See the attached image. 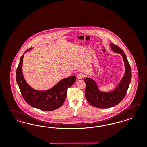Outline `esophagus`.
<instances>
[{
  "instance_id": "esophagus-1",
  "label": "esophagus",
  "mask_w": 147,
  "mask_h": 147,
  "mask_svg": "<svg viewBox=\"0 0 147 147\" xmlns=\"http://www.w3.org/2000/svg\"><path fill=\"white\" fill-rule=\"evenodd\" d=\"M84 76V74H82V73H78V74H77V76H76V77H77V78H78V79H82Z\"/></svg>"
}]
</instances>
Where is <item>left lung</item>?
<instances>
[{
  "label": "left lung",
  "mask_w": 147,
  "mask_h": 147,
  "mask_svg": "<svg viewBox=\"0 0 147 147\" xmlns=\"http://www.w3.org/2000/svg\"><path fill=\"white\" fill-rule=\"evenodd\" d=\"M111 49L114 52L120 53L125 62V76L115 89L109 93L101 92L98 89L95 81L89 78H86L85 97L87 101L94 107L108 108L120 103L127 94L131 79V69L126 55L118 46L111 44Z\"/></svg>",
  "instance_id": "1"
}]
</instances>
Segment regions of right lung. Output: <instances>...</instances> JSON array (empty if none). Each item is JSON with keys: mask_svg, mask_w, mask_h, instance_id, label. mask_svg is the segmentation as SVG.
<instances>
[{"mask_svg": "<svg viewBox=\"0 0 147 147\" xmlns=\"http://www.w3.org/2000/svg\"><path fill=\"white\" fill-rule=\"evenodd\" d=\"M31 48L26 50L25 52ZM22 54L16 71V80L22 98L28 105L44 111H52L61 107L67 96V89L76 81L73 76L60 80L53 87L45 91L33 89L27 84L22 72Z\"/></svg>", "mask_w": 147, "mask_h": 147, "instance_id": "add662e5", "label": "right lung"}]
</instances>
